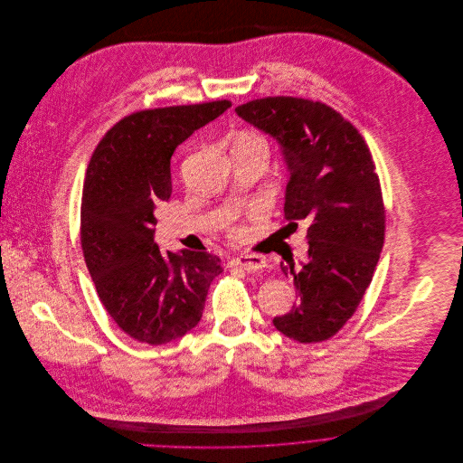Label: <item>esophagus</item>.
<instances>
[{
  "label": "esophagus",
  "instance_id": "obj_1",
  "mask_svg": "<svg viewBox=\"0 0 463 463\" xmlns=\"http://www.w3.org/2000/svg\"><path fill=\"white\" fill-rule=\"evenodd\" d=\"M232 267H241L244 270H260L267 267L264 259L259 255H241L230 262Z\"/></svg>",
  "mask_w": 463,
  "mask_h": 463
}]
</instances>
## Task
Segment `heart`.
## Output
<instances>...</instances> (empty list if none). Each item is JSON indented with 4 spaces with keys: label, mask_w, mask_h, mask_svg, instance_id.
<instances>
[{
    "label": "heart",
    "mask_w": 463,
    "mask_h": 463,
    "mask_svg": "<svg viewBox=\"0 0 463 463\" xmlns=\"http://www.w3.org/2000/svg\"><path fill=\"white\" fill-rule=\"evenodd\" d=\"M237 144H260V146H265L264 140H262L259 135H255V133H242V135L239 137ZM239 233H241V232L235 230V235H239Z\"/></svg>",
    "instance_id": "b5f03b06"
}]
</instances>
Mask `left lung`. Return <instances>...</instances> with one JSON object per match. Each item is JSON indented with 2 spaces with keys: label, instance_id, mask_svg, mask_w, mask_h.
Returning <instances> with one entry per match:
<instances>
[{
  "label": "left lung",
  "instance_id": "1",
  "mask_svg": "<svg viewBox=\"0 0 463 463\" xmlns=\"http://www.w3.org/2000/svg\"><path fill=\"white\" fill-rule=\"evenodd\" d=\"M281 147L288 180L285 219L310 222L308 260L294 276L299 301L272 325L301 344L323 342L358 308L380 260L385 206L371 151L358 130L321 101L276 96L235 109Z\"/></svg>",
  "mask_w": 463,
  "mask_h": 463
}]
</instances>
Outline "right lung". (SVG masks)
I'll return each instance as SVG.
<instances>
[{
	"label": "right lung",
	"mask_w": 463,
	"mask_h": 463,
	"mask_svg": "<svg viewBox=\"0 0 463 463\" xmlns=\"http://www.w3.org/2000/svg\"><path fill=\"white\" fill-rule=\"evenodd\" d=\"M232 107L228 99L140 110L99 140L87 167L80 232L98 296L138 342L167 344L193 330L222 272L206 251L162 253L155 210L171 198V156L184 140Z\"/></svg>",
	"instance_id": "1"
}]
</instances>
